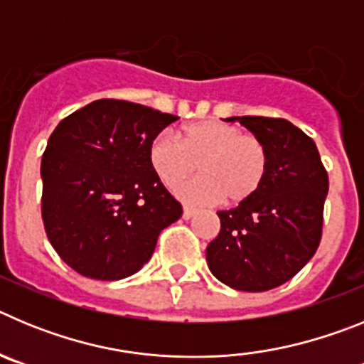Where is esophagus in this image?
Wrapping results in <instances>:
<instances>
[{
  "instance_id": "34e87169",
  "label": "esophagus",
  "mask_w": 364,
  "mask_h": 364,
  "mask_svg": "<svg viewBox=\"0 0 364 364\" xmlns=\"http://www.w3.org/2000/svg\"><path fill=\"white\" fill-rule=\"evenodd\" d=\"M193 215H195V210H193V208H189V205H184V213H182V217L188 220V218H191Z\"/></svg>"
}]
</instances>
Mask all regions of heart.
Returning a JSON list of instances; mask_svg holds the SVG:
<instances>
[{"label":"heart","mask_w":364,"mask_h":364,"mask_svg":"<svg viewBox=\"0 0 364 364\" xmlns=\"http://www.w3.org/2000/svg\"><path fill=\"white\" fill-rule=\"evenodd\" d=\"M149 162L167 188H176L201 167L204 176L176 191L188 204H215L224 198L240 204L255 197L268 175L262 140L220 120L188 124L182 140L173 131H162L151 142Z\"/></svg>","instance_id":"heart-1"}]
</instances>
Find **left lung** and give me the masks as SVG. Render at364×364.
<instances>
[{"label": "left lung", "mask_w": 364, "mask_h": 364, "mask_svg": "<svg viewBox=\"0 0 364 364\" xmlns=\"http://www.w3.org/2000/svg\"><path fill=\"white\" fill-rule=\"evenodd\" d=\"M268 151V175L255 197L218 211L220 231L205 250L211 273L240 291L290 281L314 257L323 235L328 173L315 142L284 118L231 117Z\"/></svg>", "instance_id": "left-lung-1"}]
</instances>
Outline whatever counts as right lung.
Masks as SVG:
<instances>
[{"label": "right lung", "instance_id": "1", "mask_svg": "<svg viewBox=\"0 0 364 364\" xmlns=\"http://www.w3.org/2000/svg\"><path fill=\"white\" fill-rule=\"evenodd\" d=\"M178 117L125 100H96L63 118L41 159V217L74 272L129 277L151 259L182 205L149 162L154 136Z\"/></svg>", "mask_w": 364, "mask_h": 364}]
</instances>
